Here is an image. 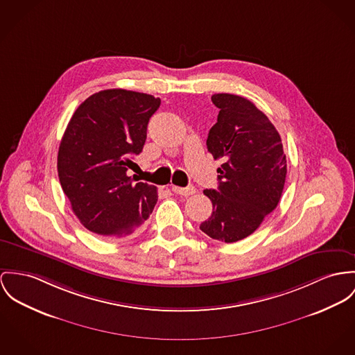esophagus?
Returning <instances> with one entry per match:
<instances>
[{
  "mask_svg": "<svg viewBox=\"0 0 355 355\" xmlns=\"http://www.w3.org/2000/svg\"><path fill=\"white\" fill-rule=\"evenodd\" d=\"M171 191L177 194H181V196H191L196 193V188L194 187H187V188H181V187H173Z\"/></svg>",
  "mask_w": 355,
  "mask_h": 355,
  "instance_id": "esophagus-1",
  "label": "esophagus"
}]
</instances>
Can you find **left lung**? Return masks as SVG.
Returning a JSON list of instances; mask_svg holds the SVG:
<instances>
[{"instance_id": "left-lung-1", "label": "left lung", "mask_w": 355, "mask_h": 355, "mask_svg": "<svg viewBox=\"0 0 355 355\" xmlns=\"http://www.w3.org/2000/svg\"><path fill=\"white\" fill-rule=\"evenodd\" d=\"M212 103L220 112L207 147L224 164L218 168V191H204L214 212L200 230L212 239L234 243L251 235L278 205L286 157L278 131L251 101L218 93Z\"/></svg>"}]
</instances>
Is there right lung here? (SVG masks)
Wrapping results in <instances>:
<instances>
[{"label": "right lung", "mask_w": 355, "mask_h": 355, "mask_svg": "<svg viewBox=\"0 0 355 355\" xmlns=\"http://www.w3.org/2000/svg\"><path fill=\"white\" fill-rule=\"evenodd\" d=\"M161 105L151 94L108 89L74 112L60 140L58 175L71 209L89 231L123 238L151 215L154 185L134 184L127 171L143 150L150 117Z\"/></svg>", "instance_id": "right-lung-1"}]
</instances>
